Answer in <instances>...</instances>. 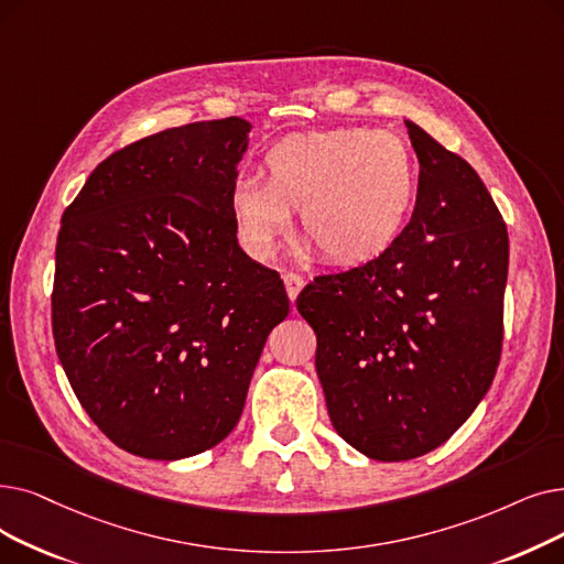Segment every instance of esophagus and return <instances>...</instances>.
Instances as JSON below:
<instances>
[{
  "label": "esophagus",
  "mask_w": 564,
  "mask_h": 564,
  "mask_svg": "<svg viewBox=\"0 0 564 564\" xmlns=\"http://www.w3.org/2000/svg\"><path fill=\"white\" fill-rule=\"evenodd\" d=\"M283 283H285L290 302H295L297 295H300V290L304 288V276H300V274H295V272H285V274H283Z\"/></svg>",
  "instance_id": "obj_1"
}]
</instances>
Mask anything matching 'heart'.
<instances>
[{"label": "heart", "mask_w": 564, "mask_h": 564, "mask_svg": "<svg viewBox=\"0 0 564 564\" xmlns=\"http://www.w3.org/2000/svg\"><path fill=\"white\" fill-rule=\"evenodd\" d=\"M417 203V165L394 133L332 129L269 147L262 180L235 184L230 209L247 247L269 258L302 209V232L323 258L361 264L387 253Z\"/></svg>", "instance_id": "1"}]
</instances>
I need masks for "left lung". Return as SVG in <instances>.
<instances>
[{
  "mask_svg": "<svg viewBox=\"0 0 564 564\" xmlns=\"http://www.w3.org/2000/svg\"><path fill=\"white\" fill-rule=\"evenodd\" d=\"M405 127L420 184L403 235L371 262L315 276L297 297L317 338L329 420L376 460L447 443L486 397L502 352V214L468 161Z\"/></svg>",
  "mask_w": 564,
  "mask_h": 564,
  "instance_id": "8db88e82",
  "label": "left lung"
}]
</instances>
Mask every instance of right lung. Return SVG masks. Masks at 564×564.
Listing matches in <instances>:
<instances>
[{"mask_svg":"<svg viewBox=\"0 0 564 564\" xmlns=\"http://www.w3.org/2000/svg\"><path fill=\"white\" fill-rule=\"evenodd\" d=\"M251 124L167 129L94 167L62 216L53 336L91 422L142 458L200 454L237 426L290 300L237 243L230 195Z\"/></svg>","mask_w":564,"mask_h":564,"instance_id":"right-lung-1","label":"right lung"}]
</instances>
